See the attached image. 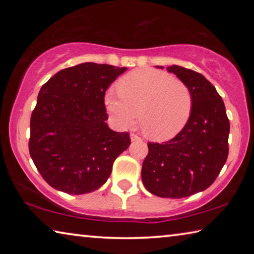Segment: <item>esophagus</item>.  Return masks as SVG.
<instances>
[{
    "mask_svg": "<svg viewBox=\"0 0 254 254\" xmlns=\"http://www.w3.org/2000/svg\"><path fill=\"white\" fill-rule=\"evenodd\" d=\"M130 137H131V141H136V140H141V137L139 135L134 134V133H131L130 134Z\"/></svg>",
    "mask_w": 254,
    "mask_h": 254,
    "instance_id": "34e87169",
    "label": "esophagus"
}]
</instances>
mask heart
Returning a JSON list of instances; mask_svg holds the SVG:
<instances>
[{"instance_id": "b5f03b06", "label": "heart", "mask_w": 254, "mask_h": 254, "mask_svg": "<svg viewBox=\"0 0 254 254\" xmlns=\"http://www.w3.org/2000/svg\"><path fill=\"white\" fill-rule=\"evenodd\" d=\"M117 87L119 94L107 92L104 104L113 122L122 128L133 127L139 118L145 135L165 141L177 135L190 117V91L166 71L135 69L124 75Z\"/></svg>"}]
</instances>
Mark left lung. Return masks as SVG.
Segmentation results:
<instances>
[{"label":"left lung","mask_w":254,"mask_h":254,"mask_svg":"<svg viewBox=\"0 0 254 254\" xmlns=\"http://www.w3.org/2000/svg\"><path fill=\"white\" fill-rule=\"evenodd\" d=\"M167 70L190 91L191 113L173 139L148 143L141 176L151 194L183 198L207 189L220 174L229 154L230 121L220 94L203 75L177 65Z\"/></svg>","instance_id":"8db88e82"}]
</instances>
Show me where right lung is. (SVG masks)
I'll return each instance as SVG.
<instances>
[{"label": "right lung", "mask_w": 254, "mask_h": 254, "mask_svg": "<svg viewBox=\"0 0 254 254\" xmlns=\"http://www.w3.org/2000/svg\"><path fill=\"white\" fill-rule=\"evenodd\" d=\"M127 70L83 63L55 74L42 86L30 120L29 151L51 187L70 195L96 190L130 145L127 132L106 124V89Z\"/></svg>", "instance_id": "add662e5"}]
</instances>
